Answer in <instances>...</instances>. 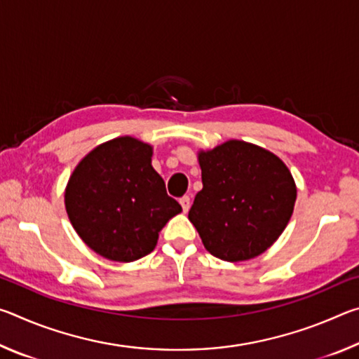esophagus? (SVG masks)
Segmentation results:
<instances>
[{"label": "esophagus", "mask_w": 359, "mask_h": 359, "mask_svg": "<svg viewBox=\"0 0 359 359\" xmlns=\"http://www.w3.org/2000/svg\"><path fill=\"white\" fill-rule=\"evenodd\" d=\"M180 205H182V209H184V212H188V209H190V196H182Z\"/></svg>", "instance_id": "esophagus-1"}]
</instances>
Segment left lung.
<instances>
[{
    "label": "left lung",
    "instance_id": "8db88e82",
    "mask_svg": "<svg viewBox=\"0 0 359 359\" xmlns=\"http://www.w3.org/2000/svg\"><path fill=\"white\" fill-rule=\"evenodd\" d=\"M203 190L188 218L210 255L245 261L283 233L296 201L293 175L280 158L258 145L228 141L199 154Z\"/></svg>",
    "mask_w": 359,
    "mask_h": 359
}]
</instances>
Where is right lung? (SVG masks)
Here are the masks:
<instances>
[{"instance_id": "add662e5", "label": "right lung", "mask_w": 359, "mask_h": 359, "mask_svg": "<svg viewBox=\"0 0 359 359\" xmlns=\"http://www.w3.org/2000/svg\"><path fill=\"white\" fill-rule=\"evenodd\" d=\"M151 147L133 137L100 145L79 163L65 193L66 212L82 241L101 257L136 261L182 212L151 168Z\"/></svg>"}]
</instances>
